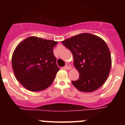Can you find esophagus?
Segmentation results:
<instances>
[{
  "label": "esophagus",
  "instance_id": "1",
  "mask_svg": "<svg viewBox=\"0 0 125 125\" xmlns=\"http://www.w3.org/2000/svg\"><path fill=\"white\" fill-rule=\"evenodd\" d=\"M65 68H66V70H71V66L70 64H67V65H66V66H65Z\"/></svg>",
  "mask_w": 125,
  "mask_h": 125
}]
</instances>
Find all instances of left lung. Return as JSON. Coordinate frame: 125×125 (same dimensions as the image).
<instances>
[{
  "label": "left lung",
  "mask_w": 125,
  "mask_h": 125,
  "mask_svg": "<svg viewBox=\"0 0 125 125\" xmlns=\"http://www.w3.org/2000/svg\"><path fill=\"white\" fill-rule=\"evenodd\" d=\"M71 51L74 66L79 73L72 83L79 91L91 93L100 88L107 80L112 60L108 45L102 38L82 33L62 42Z\"/></svg>",
  "instance_id": "8db88e82"
}]
</instances>
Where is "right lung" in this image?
<instances>
[{
  "mask_svg": "<svg viewBox=\"0 0 125 125\" xmlns=\"http://www.w3.org/2000/svg\"><path fill=\"white\" fill-rule=\"evenodd\" d=\"M57 42L31 36L21 42L12 55L16 79L24 88L37 92L48 88L60 69L53 48Z\"/></svg>",
  "mask_w": 125,
  "mask_h": 125,
  "instance_id": "obj_1",
  "label": "right lung"
}]
</instances>
